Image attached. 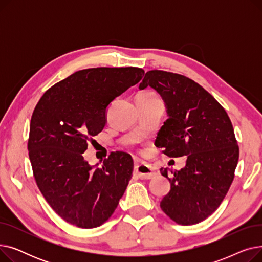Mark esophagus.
<instances>
[{"label": "esophagus", "instance_id": "obj_1", "mask_svg": "<svg viewBox=\"0 0 262 262\" xmlns=\"http://www.w3.org/2000/svg\"><path fill=\"white\" fill-rule=\"evenodd\" d=\"M135 171L138 174V176L140 178H143V180H149V178H152L156 175L154 169L145 163H137L135 166Z\"/></svg>", "mask_w": 262, "mask_h": 262}]
</instances>
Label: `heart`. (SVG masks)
<instances>
[{
  "mask_svg": "<svg viewBox=\"0 0 262 262\" xmlns=\"http://www.w3.org/2000/svg\"><path fill=\"white\" fill-rule=\"evenodd\" d=\"M137 98H142V99H148V98H156V95L152 92H142L140 93Z\"/></svg>",
  "mask_w": 262,
  "mask_h": 262,
  "instance_id": "heart-1",
  "label": "heart"
}]
</instances>
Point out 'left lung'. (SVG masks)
<instances>
[{
    "instance_id": "8db88e82",
    "label": "left lung",
    "mask_w": 262,
    "mask_h": 262,
    "mask_svg": "<svg viewBox=\"0 0 262 262\" xmlns=\"http://www.w3.org/2000/svg\"><path fill=\"white\" fill-rule=\"evenodd\" d=\"M154 88L167 106L156 146L169 157L187 156L180 171L160 169L171 190L160 207L174 222L193 225L211 215L235 177L239 146L231 121L213 96L187 76L152 70L139 89Z\"/></svg>"
}]
</instances>
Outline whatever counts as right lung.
<instances>
[{"label": "right lung", "instance_id": "add662e5", "mask_svg": "<svg viewBox=\"0 0 262 262\" xmlns=\"http://www.w3.org/2000/svg\"><path fill=\"white\" fill-rule=\"evenodd\" d=\"M140 68L79 70L48 89L31 119L27 142L36 184L66 222L94 228L113 215L134 170L129 154L91 167L82 153L106 124V109L143 77Z\"/></svg>", "mask_w": 262, "mask_h": 262}]
</instances>
